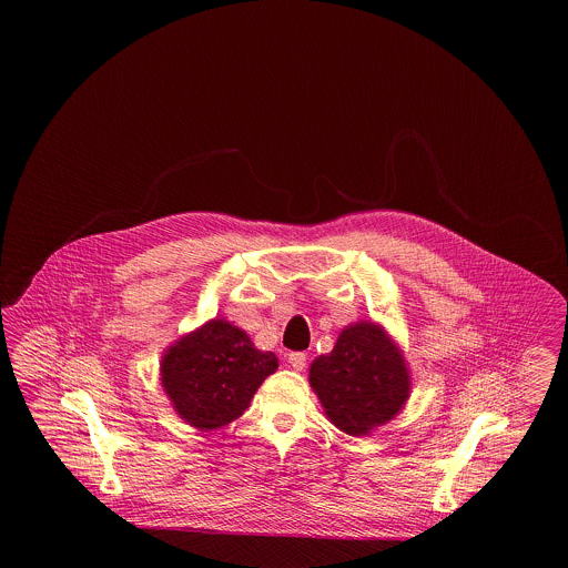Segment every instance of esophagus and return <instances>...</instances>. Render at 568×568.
<instances>
[{
	"instance_id": "esophagus-1",
	"label": "esophagus",
	"mask_w": 568,
	"mask_h": 568,
	"mask_svg": "<svg viewBox=\"0 0 568 568\" xmlns=\"http://www.w3.org/2000/svg\"><path fill=\"white\" fill-rule=\"evenodd\" d=\"M287 359H290V364H292L294 371H304V366H306V353L292 352Z\"/></svg>"
}]
</instances>
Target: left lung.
I'll return each instance as SVG.
<instances>
[{
  "instance_id": "1",
  "label": "left lung",
  "mask_w": 568,
  "mask_h": 568,
  "mask_svg": "<svg viewBox=\"0 0 568 568\" xmlns=\"http://www.w3.org/2000/svg\"><path fill=\"white\" fill-rule=\"evenodd\" d=\"M308 378L332 424L353 436L389 422L410 387L400 352L366 322L343 329L332 353L311 364Z\"/></svg>"
}]
</instances>
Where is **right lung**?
<instances>
[{
	"mask_svg": "<svg viewBox=\"0 0 568 568\" xmlns=\"http://www.w3.org/2000/svg\"><path fill=\"white\" fill-rule=\"evenodd\" d=\"M276 366L274 353L255 349L243 329L215 320L168 349L162 385L187 424L215 430L243 415Z\"/></svg>",
	"mask_w": 568,
	"mask_h": 568,
	"instance_id": "right-lung-1",
	"label": "right lung"
}]
</instances>
